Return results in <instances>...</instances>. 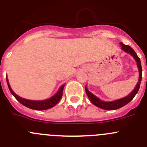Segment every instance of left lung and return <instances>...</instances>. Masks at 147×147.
Returning a JSON list of instances; mask_svg holds the SVG:
<instances>
[{
    "label": "left lung",
    "mask_w": 147,
    "mask_h": 147,
    "mask_svg": "<svg viewBox=\"0 0 147 147\" xmlns=\"http://www.w3.org/2000/svg\"><path fill=\"white\" fill-rule=\"evenodd\" d=\"M120 44L121 45L122 50L124 51H125V52L130 54V55L132 56V57H133V58L136 59V62H137V66L138 67V71H139V79H138V82L136 88H134V90H133L128 96H127L124 97V98L113 101V102H104L102 100L99 99L98 97H96V96H94L93 93H90V92L88 90L87 87L85 86V91H86V93L87 95H88L90 101L93 105H96V107H99V108L101 109H104V110H117V109H119L121 108V107L125 106V105H127L130 101H132V98H134L135 96L137 94L138 91V90H139L140 85H141V79H142V67H141L140 58L138 57L137 54L135 52V51L133 50L130 46L124 45V44H123L122 42H121Z\"/></svg>",
    "instance_id": "8db88e82"
}]
</instances>
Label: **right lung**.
Masks as SVG:
<instances>
[{"instance_id":"right-lung-1","label":"right lung","mask_w":147,"mask_h":147,"mask_svg":"<svg viewBox=\"0 0 147 147\" xmlns=\"http://www.w3.org/2000/svg\"><path fill=\"white\" fill-rule=\"evenodd\" d=\"M6 82H7L8 87H9V89L11 93L15 96V98L18 100V102H20V103H21L23 105H24L25 107H27L30 109H33V110H48V109H50L51 108V107H54V106L59 102V100L61 99V98H62V91H63V89H64L65 86V85H62V86L59 88L57 93H56L55 95H54L52 97L48 98V99L42 100V101H33V100L26 99V98H21V97H20L19 96H18V95L11 90L7 78H6Z\"/></svg>"}]
</instances>
